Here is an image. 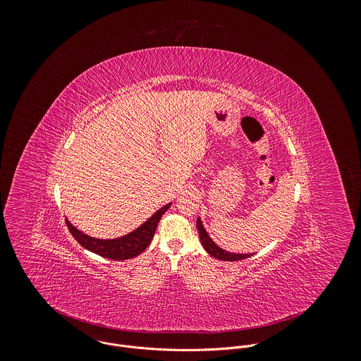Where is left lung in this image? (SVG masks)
I'll use <instances>...</instances> for the list:
<instances>
[{
    "instance_id": "obj_1",
    "label": "left lung",
    "mask_w": 361,
    "mask_h": 361,
    "mask_svg": "<svg viewBox=\"0 0 361 361\" xmlns=\"http://www.w3.org/2000/svg\"><path fill=\"white\" fill-rule=\"evenodd\" d=\"M196 227H197V231H199V237H200V243L203 245V248L214 258L217 259H221V261H238V259H244V258H248L251 255H254V252H250V254H240V252H230L227 250H223L221 247H219L213 240L212 237L207 234L200 217H197V221H196Z\"/></svg>"
}]
</instances>
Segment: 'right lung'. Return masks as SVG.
Segmentation results:
<instances>
[{
  "label": "right lung",
  "mask_w": 361,
  "mask_h": 361,
  "mask_svg": "<svg viewBox=\"0 0 361 361\" xmlns=\"http://www.w3.org/2000/svg\"><path fill=\"white\" fill-rule=\"evenodd\" d=\"M172 203H168L162 206L159 210H157L147 221H144L140 227L133 230L131 233L117 237V238H96L92 235L85 234L79 228H76L68 219L66 226L75 240L85 247L86 250L102 255L104 258L121 261V259H130L137 255H140L151 243L154 238L158 221L161 220L162 214L171 207Z\"/></svg>",
  "instance_id": "add662e5"
}]
</instances>
